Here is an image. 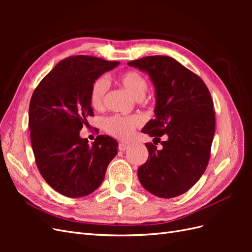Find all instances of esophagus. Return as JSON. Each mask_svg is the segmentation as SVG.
<instances>
[{
  "mask_svg": "<svg viewBox=\"0 0 252 252\" xmlns=\"http://www.w3.org/2000/svg\"><path fill=\"white\" fill-rule=\"evenodd\" d=\"M128 147H129V145H127V144H124V143L119 144V150L120 151H125L126 149H128Z\"/></svg>",
  "mask_w": 252,
  "mask_h": 252,
  "instance_id": "obj_1",
  "label": "esophagus"
}]
</instances>
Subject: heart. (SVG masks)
<instances>
[{
    "mask_svg": "<svg viewBox=\"0 0 252 252\" xmlns=\"http://www.w3.org/2000/svg\"><path fill=\"white\" fill-rule=\"evenodd\" d=\"M120 82L131 95L136 100H142L148 91L149 84L144 75L135 70H128L121 74ZM109 87L108 80L104 75L98 77L90 88L89 102L91 107L95 110H101L104 107L105 96ZM142 124V119L138 116L132 117H121L113 116L106 119L104 126L106 131L109 134L116 136L121 140H126L130 138L134 129Z\"/></svg>",
    "mask_w": 252,
    "mask_h": 252,
    "instance_id": "heart-1",
    "label": "heart"
}]
</instances>
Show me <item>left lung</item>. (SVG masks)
<instances>
[{
  "label": "left lung",
  "instance_id": "obj_1",
  "mask_svg": "<svg viewBox=\"0 0 252 252\" xmlns=\"http://www.w3.org/2000/svg\"><path fill=\"white\" fill-rule=\"evenodd\" d=\"M127 64L146 71L156 87V119L142 132L158 141L167 138L161 150L145 144L149 156L138 170L139 180L158 197L179 196L207 168L216 129L211 94L199 75L170 57L150 56Z\"/></svg>",
  "mask_w": 252,
  "mask_h": 252
}]
</instances>
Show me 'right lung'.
<instances>
[{
  "label": "right lung",
  "instance_id": "obj_1",
  "mask_svg": "<svg viewBox=\"0 0 252 252\" xmlns=\"http://www.w3.org/2000/svg\"><path fill=\"white\" fill-rule=\"evenodd\" d=\"M119 64L93 56L68 57L33 91L28 123L35 163L47 184L65 196L94 192L118 154V142L110 136L100 134L89 145L80 130L94 117L91 85Z\"/></svg>",
  "mask_w": 252,
  "mask_h": 252
}]
</instances>
